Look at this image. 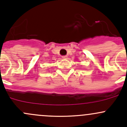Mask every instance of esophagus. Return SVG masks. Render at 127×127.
Masks as SVG:
<instances>
[{"label":"esophagus","mask_w":127,"mask_h":127,"mask_svg":"<svg viewBox=\"0 0 127 127\" xmlns=\"http://www.w3.org/2000/svg\"><path fill=\"white\" fill-rule=\"evenodd\" d=\"M62 58H63V59H67V56H66V55L63 56Z\"/></svg>","instance_id":"34e87169"}]
</instances>
